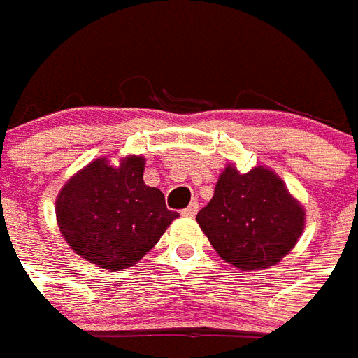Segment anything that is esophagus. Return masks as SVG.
<instances>
[{
    "mask_svg": "<svg viewBox=\"0 0 358 358\" xmlns=\"http://www.w3.org/2000/svg\"><path fill=\"white\" fill-rule=\"evenodd\" d=\"M197 210H199V205H197V203H192V205L187 206V208H184V210H182V216L193 218V216L197 214Z\"/></svg>",
    "mask_w": 358,
    "mask_h": 358,
    "instance_id": "1",
    "label": "esophagus"
}]
</instances>
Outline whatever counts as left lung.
I'll list each match as a JSON object with an SVG mask.
<instances>
[{
    "mask_svg": "<svg viewBox=\"0 0 358 358\" xmlns=\"http://www.w3.org/2000/svg\"><path fill=\"white\" fill-rule=\"evenodd\" d=\"M197 224L222 260L241 271H258L290 254L306 227V208L269 166L243 174L227 163Z\"/></svg>",
    "mask_w": 358,
    "mask_h": 358,
    "instance_id": "8db88e82",
    "label": "left lung"
}]
</instances>
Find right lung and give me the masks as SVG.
Returning a JSON list of instances; mask_svg holds the SVG:
<instances>
[{
	"mask_svg": "<svg viewBox=\"0 0 358 358\" xmlns=\"http://www.w3.org/2000/svg\"><path fill=\"white\" fill-rule=\"evenodd\" d=\"M144 166L142 155H125L117 165L98 157L58 192V229L83 260L117 271L132 267L178 218L165 195L144 184Z\"/></svg>",
	"mask_w": 358,
	"mask_h": 358,
	"instance_id": "add662e5",
	"label": "right lung"
}]
</instances>
